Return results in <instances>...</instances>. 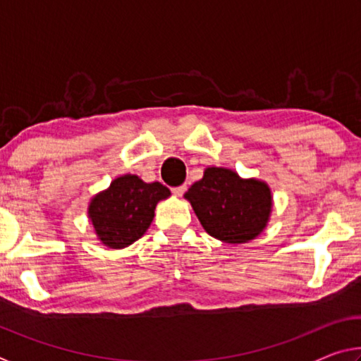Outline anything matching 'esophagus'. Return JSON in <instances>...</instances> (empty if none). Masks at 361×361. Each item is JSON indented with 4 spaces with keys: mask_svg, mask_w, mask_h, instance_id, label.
Instances as JSON below:
<instances>
[{
    "mask_svg": "<svg viewBox=\"0 0 361 361\" xmlns=\"http://www.w3.org/2000/svg\"><path fill=\"white\" fill-rule=\"evenodd\" d=\"M185 191H186V185H181V186H176V188H172V192L175 194V195H183L185 194Z\"/></svg>",
    "mask_w": 361,
    "mask_h": 361,
    "instance_id": "34e87169",
    "label": "esophagus"
}]
</instances>
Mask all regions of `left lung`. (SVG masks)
Listing matches in <instances>:
<instances>
[{"label":"left lung","mask_w":361,"mask_h":361,"mask_svg":"<svg viewBox=\"0 0 361 361\" xmlns=\"http://www.w3.org/2000/svg\"><path fill=\"white\" fill-rule=\"evenodd\" d=\"M200 224L212 237L226 243L255 239L266 228L272 209L271 189L258 180H242L229 169L209 167L204 178L188 189Z\"/></svg>","instance_id":"1"}]
</instances>
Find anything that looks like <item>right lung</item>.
I'll use <instances>...</instances> for the list:
<instances>
[{"instance_id":"obj_1","label":"right lung","mask_w":361,"mask_h":361,"mask_svg":"<svg viewBox=\"0 0 361 361\" xmlns=\"http://www.w3.org/2000/svg\"><path fill=\"white\" fill-rule=\"evenodd\" d=\"M169 195V188L159 181L145 183L137 175H124L95 195L89 218L106 247L124 248L145 234L154 218L157 202Z\"/></svg>"}]
</instances>
